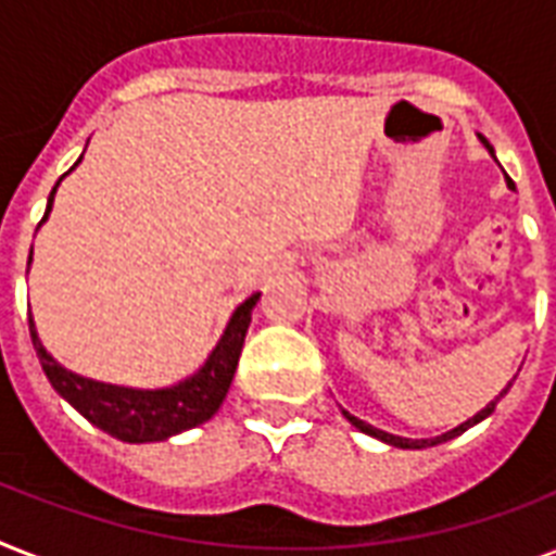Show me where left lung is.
<instances>
[{"label": "left lung", "instance_id": "1", "mask_svg": "<svg viewBox=\"0 0 556 556\" xmlns=\"http://www.w3.org/2000/svg\"><path fill=\"white\" fill-rule=\"evenodd\" d=\"M479 141H482V143H484V150H488V152H491V155H493V147H491V143H488V138H484V135H479ZM493 159H496V155H493ZM505 181H508L510 190H517V187H514V181H510L508 176H505ZM510 383H514V380H510ZM510 383H508V387H505V389H502L500 395L493 397L491 404L484 406V409H479V413H476L473 418H467V421H462V424H458V427H453V430L441 432V435H435V439H404V435H392V432H383V430H378V427H371V424L361 421V418H355V415L346 413V409H340V413H343V418H346V421L352 424V427H357V430L366 432V435H371V439L383 441V444H389V447H401V450H424V447H435V444H444V441L456 439V435H462V432L470 430V427H473V424L484 421V418H488V415H491L493 409H496V404H500V397L508 395Z\"/></svg>", "mask_w": 556, "mask_h": 556}]
</instances>
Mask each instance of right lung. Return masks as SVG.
<instances>
[{
	"mask_svg": "<svg viewBox=\"0 0 556 556\" xmlns=\"http://www.w3.org/2000/svg\"><path fill=\"white\" fill-rule=\"evenodd\" d=\"M83 155L77 159V164ZM74 164V167H77ZM72 167V169H74ZM68 169V173H72ZM65 173V176H68ZM65 176H60L63 181ZM54 185L51 195H48L46 216L39 225H46L48 213L54 207V192L60 187ZM34 253V251H30ZM30 265V256H28ZM260 291L251 294L242 305H236V312L230 314L222 338L207 355V361L199 369L187 375L185 380H178L173 387L161 389H138V387H121V383H103V380L86 378L77 371L65 369L60 361L51 357L42 340H39L37 323L28 312V329H30V343L37 349L39 364L46 378L51 380V387L56 389V395L65 397L77 413L109 432L112 439L129 441V444H150V441H167L178 432L192 430L199 424L210 421L218 413V406L225 401L227 389L233 383L236 366H239V355H242L244 334L251 326V312L260 303Z\"/></svg>",
	"mask_w": 556,
	"mask_h": 556,
	"instance_id": "add662e5",
	"label": "right lung"
}]
</instances>
